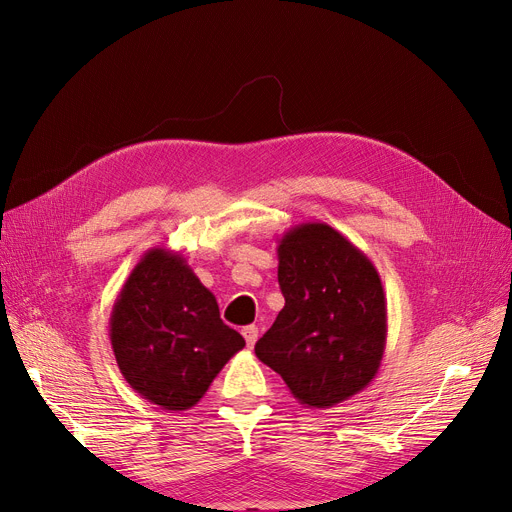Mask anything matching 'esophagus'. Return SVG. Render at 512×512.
Returning <instances> with one entry per match:
<instances>
[{
    "label": "esophagus",
    "instance_id": "obj_1",
    "mask_svg": "<svg viewBox=\"0 0 512 512\" xmlns=\"http://www.w3.org/2000/svg\"><path fill=\"white\" fill-rule=\"evenodd\" d=\"M242 336H245L247 346H253V344L257 342V338H259V328H257V326H247V328H242Z\"/></svg>",
    "mask_w": 512,
    "mask_h": 512
}]
</instances>
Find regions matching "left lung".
I'll return each mask as SVG.
<instances>
[{"instance_id": "1", "label": "left lung", "mask_w": 512, "mask_h": 512, "mask_svg": "<svg viewBox=\"0 0 512 512\" xmlns=\"http://www.w3.org/2000/svg\"><path fill=\"white\" fill-rule=\"evenodd\" d=\"M284 309L255 344L309 409H330L361 392L380 369L388 313L369 257L328 224L290 228L278 245Z\"/></svg>"}]
</instances>
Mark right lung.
I'll return each mask as SVG.
<instances>
[{"label": "right lung", "instance_id": "right-lung-1", "mask_svg": "<svg viewBox=\"0 0 512 512\" xmlns=\"http://www.w3.org/2000/svg\"><path fill=\"white\" fill-rule=\"evenodd\" d=\"M124 380L153 405L186 411L245 346L180 253L149 249L124 282L110 317Z\"/></svg>", "mask_w": 512, "mask_h": 512}]
</instances>
